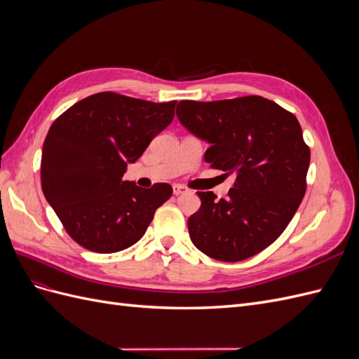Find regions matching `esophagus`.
I'll use <instances>...</instances> for the list:
<instances>
[{
	"label": "esophagus",
	"mask_w": 359,
	"mask_h": 359,
	"mask_svg": "<svg viewBox=\"0 0 359 359\" xmlns=\"http://www.w3.org/2000/svg\"><path fill=\"white\" fill-rule=\"evenodd\" d=\"M172 189H173V194H175V196H180V194H184L187 191V189L184 186H180V184H173Z\"/></svg>",
	"instance_id": "34e87169"
}]
</instances>
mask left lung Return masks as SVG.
Instances as JSON below:
<instances>
[{"mask_svg": "<svg viewBox=\"0 0 359 359\" xmlns=\"http://www.w3.org/2000/svg\"><path fill=\"white\" fill-rule=\"evenodd\" d=\"M180 123L205 140V161L236 177L226 199L198 191L191 243L222 262L262 252L283 233L306 193L310 149L295 115L259 95L177 106Z\"/></svg>", "mask_w": 359, "mask_h": 359, "instance_id": "1", "label": "left lung"}]
</instances>
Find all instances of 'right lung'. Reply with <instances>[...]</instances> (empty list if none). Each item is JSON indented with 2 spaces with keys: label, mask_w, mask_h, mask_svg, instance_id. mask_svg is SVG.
Returning a JSON list of instances; mask_svg holds the SVG:
<instances>
[{
  "label": "right lung",
  "mask_w": 359,
  "mask_h": 359,
  "mask_svg": "<svg viewBox=\"0 0 359 359\" xmlns=\"http://www.w3.org/2000/svg\"><path fill=\"white\" fill-rule=\"evenodd\" d=\"M175 104L99 93L53 121L41 149V190L79 245L95 253L133 245L172 196L166 182L142 189L123 177L172 123Z\"/></svg>",
  "instance_id": "add662e5"
}]
</instances>
